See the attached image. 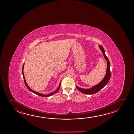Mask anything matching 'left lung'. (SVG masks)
<instances>
[{"mask_svg": "<svg viewBox=\"0 0 134 134\" xmlns=\"http://www.w3.org/2000/svg\"><path fill=\"white\" fill-rule=\"evenodd\" d=\"M99 47L101 49L102 53H103V57L107 61V70L106 72L105 75L103 79V80L101 81V82L99 83L98 84L88 89H84L80 88L77 86L76 87L80 92H82V93L88 94H95L97 92L99 91L101 89H102L103 87H105L106 85L107 84L109 80L110 79V62L108 59V57H106L105 54V51L103 47L101 45H99Z\"/></svg>", "mask_w": 134, "mask_h": 134, "instance_id": "left-lung-1", "label": "left lung"}]
</instances>
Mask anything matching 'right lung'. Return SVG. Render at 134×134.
Here are the masks:
<instances>
[{
    "label": "right lung",
    "instance_id": "obj_1",
    "mask_svg": "<svg viewBox=\"0 0 134 134\" xmlns=\"http://www.w3.org/2000/svg\"><path fill=\"white\" fill-rule=\"evenodd\" d=\"M24 64H23V68H22V73H23V77H24V83H25V85H26V87L28 88V89L29 90H30V91H31V92H32L33 93L36 94H37V95H38V96H43V97H48V96H52V95H53V94H55V93H57V92H58V91L59 90V88H60V86H61V81L60 83V84H59V86H58V87H57V90H56L54 92H52V93H50V94H40V93H38V92H37L35 91H34V90H32V89H31V88H30V87H29L28 85H27V83H26V81H25V77H24Z\"/></svg>",
    "mask_w": 134,
    "mask_h": 134
}]
</instances>
